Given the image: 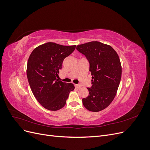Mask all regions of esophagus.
<instances>
[{
    "instance_id": "obj_1",
    "label": "esophagus",
    "mask_w": 150,
    "mask_h": 150,
    "mask_svg": "<svg viewBox=\"0 0 150 150\" xmlns=\"http://www.w3.org/2000/svg\"><path fill=\"white\" fill-rule=\"evenodd\" d=\"M75 88L77 89H79L80 88H81V86L80 84H75Z\"/></svg>"
}]
</instances>
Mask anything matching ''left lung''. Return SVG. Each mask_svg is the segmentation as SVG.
I'll use <instances>...</instances> for the list:
<instances>
[{"instance_id": "left-lung-1", "label": "left lung", "mask_w": 150, "mask_h": 150, "mask_svg": "<svg viewBox=\"0 0 150 150\" xmlns=\"http://www.w3.org/2000/svg\"><path fill=\"white\" fill-rule=\"evenodd\" d=\"M76 49L87 58L92 75L89 95L83 99L88 110H104L114 99L121 78V65L117 52L111 46L92 41L77 46Z\"/></svg>"}]
</instances>
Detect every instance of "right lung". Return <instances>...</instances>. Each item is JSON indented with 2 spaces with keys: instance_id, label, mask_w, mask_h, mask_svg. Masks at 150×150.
<instances>
[{
  "instance_id": "obj_1",
  "label": "right lung",
  "mask_w": 150,
  "mask_h": 150,
  "mask_svg": "<svg viewBox=\"0 0 150 150\" xmlns=\"http://www.w3.org/2000/svg\"><path fill=\"white\" fill-rule=\"evenodd\" d=\"M74 46H67L47 42L35 48L27 65V76L34 96L50 111H57L65 106L69 94L74 89L72 83L59 81L62 62L74 51Z\"/></svg>"
}]
</instances>
